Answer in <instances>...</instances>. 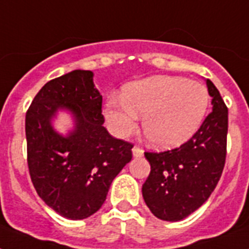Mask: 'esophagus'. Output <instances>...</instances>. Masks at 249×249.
Instances as JSON below:
<instances>
[{
	"label": "esophagus",
	"mask_w": 249,
	"mask_h": 249,
	"mask_svg": "<svg viewBox=\"0 0 249 249\" xmlns=\"http://www.w3.org/2000/svg\"><path fill=\"white\" fill-rule=\"evenodd\" d=\"M133 156H134V158H141V156H143V148H141L140 146H134V147H133Z\"/></svg>",
	"instance_id": "esophagus-1"
}]
</instances>
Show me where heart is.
<instances>
[{
  "instance_id": "heart-1",
  "label": "heart",
  "mask_w": 249,
  "mask_h": 249,
  "mask_svg": "<svg viewBox=\"0 0 249 249\" xmlns=\"http://www.w3.org/2000/svg\"><path fill=\"white\" fill-rule=\"evenodd\" d=\"M209 94L204 85L174 76H152L125 86L121 97L109 95L105 116L116 136L128 137L144 115L143 133L158 148L189 141L204 121Z\"/></svg>"
}]
</instances>
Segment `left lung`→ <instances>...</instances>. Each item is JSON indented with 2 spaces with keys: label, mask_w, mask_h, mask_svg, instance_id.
I'll list each match as a JSON object with an SVG mask.
<instances>
[{
  "label": "left lung",
  "mask_w": 249,
  "mask_h": 249,
  "mask_svg": "<svg viewBox=\"0 0 249 249\" xmlns=\"http://www.w3.org/2000/svg\"><path fill=\"white\" fill-rule=\"evenodd\" d=\"M212 112L187 142L163 152H144L151 172L142 195L154 216L181 221L211 196L226 160L228 107L220 91L207 80Z\"/></svg>",
  "instance_id": "obj_1"
}]
</instances>
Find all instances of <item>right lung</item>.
<instances>
[{"instance_id": "obj_1", "label": "right lung", "mask_w": 249, "mask_h": 249, "mask_svg": "<svg viewBox=\"0 0 249 249\" xmlns=\"http://www.w3.org/2000/svg\"><path fill=\"white\" fill-rule=\"evenodd\" d=\"M68 109L75 129L53 130L51 119ZM102 95L93 72L75 70L45 84L25 115L31 179L45 204L60 216L83 220L105 203L113 178L132 160L133 144L113 138L103 126Z\"/></svg>"}]
</instances>
